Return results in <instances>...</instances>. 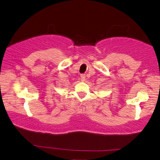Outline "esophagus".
<instances>
[{
	"instance_id": "34e87169",
	"label": "esophagus",
	"mask_w": 160,
	"mask_h": 160,
	"mask_svg": "<svg viewBox=\"0 0 160 160\" xmlns=\"http://www.w3.org/2000/svg\"><path fill=\"white\" fill-rule=\"evenodd\" d=\"M81 78H82V82H84L85 79H86V75L84 74H81Z\"/></svg>"
}]
</instances>
